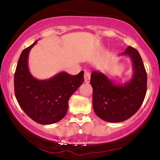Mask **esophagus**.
Here are the masks:
<instances>
[{
    "label": "esophagus",
    "instance_id": "1",
    "mask_svg": "<svg viewBox=\"0 0 160 160\" xmlns=\"http://www.w3.org/2000/svg\"><path fill=\"white\" fill-rule=\"evenodd\" d=\"M90 74L88 71H85L84 72V82L86 83H88L90 82Z\"/></svg>",
    "mask_w": 160,
    "mask_h": 160
}]
</instances>
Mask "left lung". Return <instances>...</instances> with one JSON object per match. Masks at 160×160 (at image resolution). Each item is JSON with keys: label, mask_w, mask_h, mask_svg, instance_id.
Listing matches in <instances>:
<instances>
[{"label": "left lung", "mask_w": 160, "mask_h": 160, "mask_svg": "<svg viewBox=\"0 0 160 160\" xmlns=\"http://www.w3.org/2000/svg\"><path fill=\"white\" fill-rule=\"evenodd\" d=\"M122 56H129L133 76L124 84H116L104 72L93 71L90 77L95 114L108 122H121L137 112L145 99L147 74L138 52L128 46Z\"/></svg>", "instance_id": "left-lung-1"}]
</instances>
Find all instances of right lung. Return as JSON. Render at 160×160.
Segmentation results:
<instances>
[{
	"instance_id": "1",
	"label": "right lung",
	"mask_w": 160,
	"mask_h": 160,
	"mask_svg": "<svg viewBox=\"0 0 160 160\" xmlns=\"http://www.w3.org/2000/svg\"><path fill=\"white\" fill-rule=\"evenodd\" d=\"M37 41L22 51L14 73V94L25 114L42 125L59 122L67 114L68 101L83 82V71L77 75L60 72L47 80H37L29 72L28 55Z\"/></svg>"
}]
</instances>
